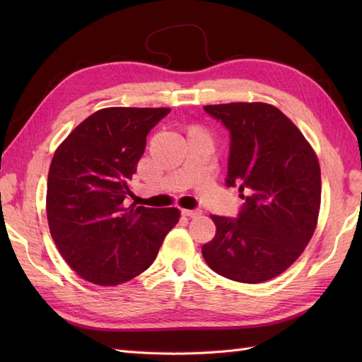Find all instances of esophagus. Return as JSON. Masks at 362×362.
Returning <instances> with one entry per match:
<instances>
[{
	"label": "esophagus",
	"mask_w": 362,
	"mask_h": 362,
	"mask_svg": "<svg viewBox=\"0 0 362 362\" xmlns=\"http://www.w3.org/2000/svg\"><path fill=\"white\" fill-rule=\"evenodd\" d=\"M183 216H188V218H197L201 216V210H182Z\"/></svg>",
	"instance_id": "34e87169"
}]
</instances>
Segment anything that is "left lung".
I'll return each mask as SVG.
<instances>
[{
    "instance_id": "obj_1",
    "label": "left lung",
    "mask_w": 362,
    "mask_h": 362,
    "mask_svg": "<svg viewBox=\"0 0 362 362\" xmlns=\"http://www.w3.org/2000/svg\"><path fill=\"white\" fill-rule=\"evenodd\" d=\"M230 132L227 187L245 204L236 219L214 216L202 245L214 272L240 283L274 279L302 255L320 210L316 152L286 115L266 103L205 105Z\"/></svg>"
}]
</instances>
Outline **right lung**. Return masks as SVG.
<instances>
[{
    "label": "right lung",
    "instance_id": "add662e5",
    "mask_svg": "<svg viewBox=\"0 0 362 362\" xmlns=\"http://www.w3.org/2000/svg\"><path fill=\"white\" fill-rule=\"evenodd\" d=\"M168 107H107L83 119L54 152L46 218L60 255L83 280L117 286L156 259L179 209L124 205L146 135Z\"/></svg>",
    "mask_w": 362,
    "mask_h": 362
}]
</instances>
